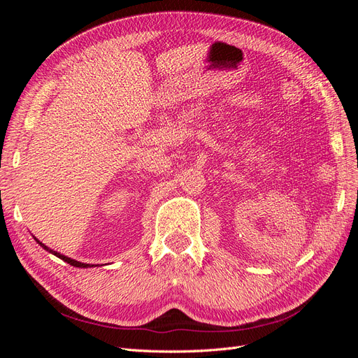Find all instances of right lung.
<instances>
[{
    "label": "right lung",
    "mask_w": 358,
    "mask_h": 358,
    "mask_svg": "<svg viewBox=\"0 0 358 358\" xmlns=\"http://www.w3.org/2000/svg\"><path fill=\"white\" fill-rule=\"evenodd\" d=\"M36 239V237H34ZM36 242L43 248V249H46L48 252H50V254H53V255H57L58 258H61V259H64V262L66 263H69L70 266H74V267H79V268H88V267H92L91 264H85V263H80V262H76V259H73V258H69V257H66V255H62V254H59V252H57V251H53V249H50V248H48L45 243H41L40 241H37L36 239Z\"/></svg>",
    "instance_id": "1"
}]
</instances>
